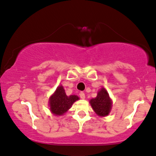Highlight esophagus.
Returning a JSON list of instances; mask_svg holds the SVG:
<instances>
[{"label": "esophagus", "mask_w": 156, "mask_h": 156, "mask_svg": "<svg viewBox=\"0 0 156 156\" xmlns=\"http://www.w3.org/2000/svg\"><path fill=\"white\" fill-rule=\"evenodd\" d=\"M79 96H80V98H81V99H84V98H85V94H84V92H82V91L80 92Z\"/></svg>", "instance_id": "34e87169"}]
</instances>
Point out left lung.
Returning a JSON list of instances; mask_svg holds the SVG:
<instances>
[{"label": "left lung", "instance_id": "1", "mask_svg": "<svg viewBox=\"0 0 156 156\" xmlns=\"http://www.w3.org/2000/svg\"><path fill=\"white\" fill-rule=\"evenodd\" d=\"M90 103L93 110L98 116H105L110 113L112 102L109 98L108 93L104 88L101 89L96 98L90 100Z\"/></svg>", "mask_w": 156, "mask_h": 156}]
</instances>
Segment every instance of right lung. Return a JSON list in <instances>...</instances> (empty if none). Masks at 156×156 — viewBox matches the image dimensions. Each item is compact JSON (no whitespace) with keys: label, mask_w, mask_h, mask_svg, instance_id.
<instances>
[{"label":"right lung","mask_w":156,"mask_h":156,"mask_svg":"<svg viewBox=\"0 0 156 156\" xmlns=\"http://www.w3.org/2000/svg\"><path fill=\"white\" fill-rule=\"evenodd\" d=\"M78 99L76 95L67 96L62 86H59L49 99L51 111L55 115H62Z\"/></svg>","instance_id":"obj_1"}]
</instances>
